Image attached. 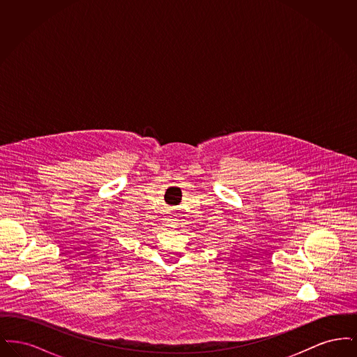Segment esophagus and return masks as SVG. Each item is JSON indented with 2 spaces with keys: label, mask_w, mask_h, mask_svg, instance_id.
Segmentation results:
<instances>
[{
  "label": "esophagus",
  "mask_w": 357,
  "mask_h": 357,
  "mask_svg": "<svg viewBox=\"0 0 357 357\" xmlns=\"http://www.w3.org/2000/svg\"><path fill=\"white\" fill-rule=\"evenodd\" d=\"M165 221H166V225H167L169 227H172V229L179 227V220H176L175 215H174V217H167Z\"/></svg>",
  "instance_id": "obj_1"
}]
</instances>
